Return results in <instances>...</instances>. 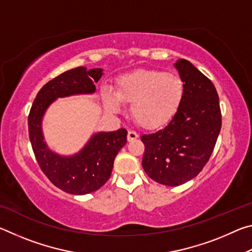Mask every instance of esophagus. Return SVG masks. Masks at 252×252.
Wrapping results in <instances>:
<instances>
[{"label": "esophagus", "mask_w": 252, "mask_h": 252, "mask_svg": "<svg viewBox=\"0 0 252 252\" xmlns=\"http://www.w3.org/2000/svg\"><path fill=\"white\" fill-rule=\"evenodd\" d=\"M136 138H139L138 132L133 130H130L127 132V141H133V140H135Z\"/></svg>", "instance_id": "34e87169"}]
</instances>
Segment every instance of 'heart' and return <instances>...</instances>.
I'll return each instance as SVG.
<instances>
[{"label":"heart","instance_id":"obj_1","mask_svg":"<svg viewBox=\"0 0 252 252\" xmlns=\"http://www.w3.org/2000/svg\"><path fill=\"white\" fill-rule=\"evenodd\" d=\"M117 95L104 90L106 105L112 111L122 102L131 103V114L136 122L155 127L169 120L185 95V83L180 76L161 70H139L122 75L117 81Z\"/></svg>","mask_w":252,"mask_h":252}]
</instances>
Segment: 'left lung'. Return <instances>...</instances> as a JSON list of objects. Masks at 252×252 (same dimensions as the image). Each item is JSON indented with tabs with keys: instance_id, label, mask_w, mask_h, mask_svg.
<instances>
[{
	"instance_id": "1",
	"label": "left lung",
	"mask_w": 252,
	"mask_h": 252,
	"mask_svg": "<svg viewBox=\"0 0 252 252\" xmlns=\"http://www.w3.org/2000/svg\"><path fill=\"white\" fill-rule=\"evenodd\" d=\"M174 65L185 83L181 104L163 127L141 135L143 170L152 180L170 187L183 185L201 172L221 129L215 85L185 59Z\"/></svg>"
}]
</instances>
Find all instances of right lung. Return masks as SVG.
<instances>
[{"instance_id": "right-lung-1", "label": "right lung", "mask_w": 252, "mask_h": 252, "mask_svg": "<svg viewBox=\"0 0 252 252\" xmlns=\"http://www.w3.org/2000/svg\"><path fill=\"white\" fill-rule=\"evenodd\" d=\"M101 76V69L87 71L78 66L65 71L42 87L29 113L30 141L42 172L55 187L71 194L91 193L109 180L114 159L126 142L127 131L122 127L113 132H100L75 156L61 157L51 151L43 141L42 117L57 97L94 92Z\"/></svg>"}]
</instances>
